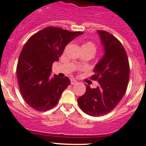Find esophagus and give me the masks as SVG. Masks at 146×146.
I'll return each mask as SVG.
<instances>
[{
  "instance_id": "34e87169",
  "label": "esophagus",
  "mask_w": 146,
  "mask_h": 146,
  "mask_svg": "<svg viewBox=\"0 0 146 146\" xmlns=\"http://www.w3.org/2000/svg\"><path fill=\"white\" fill-rule=\"evenodd\" d=\"M77 83H78V81L76 80H75V79H71V80H70V83H71L72 85H75V84H76Z\"/></svg>"
}]
</instances>
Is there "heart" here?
Returning <instances> with one entry per match:
<instances>
[{
	"label": "heart",
	"mask_w": 146,
	"mask_h": 146,
	"mask_svg": "<svg viewBox=\"0 0 146 146\" xmlns=\"http://www.w3.org/2000/svg\"><path fill=\"white\" fill-rule=\"evenodd\" d=\"M83 46H86V47H88V48H90L93 49V50H95V46H94V45H93V43H90V42H89V43H86V44H84V45H83Z\"/></svg>",
	"instance_id": "heart-1"
}]
</instances>
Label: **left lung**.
<instances>
[{"mask_svg": "<svg viewBox=\"0 0 146 146\" xmlns=\"http://www.w3.org/2000/svg\"><path fill=\"white\" fill-rule=\"evenodd\" d=\"M103 56L95 66L92 79L98 82L96 88L87 86L78 103L85 113L100 116L111 112L125 95L129 80L128 56L121 42L109 33L98 31Z\"/></svg>", "mask_w": 146, "mask_h": 146, "instance_id": "8db88e82", "label": "left lung"}]
</instances>
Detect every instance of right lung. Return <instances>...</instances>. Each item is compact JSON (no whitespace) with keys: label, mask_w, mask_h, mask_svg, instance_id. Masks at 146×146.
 <instances>
[{"label":"right lung","mask_w":146,"mask_h":146,"mask_svg":"<svg viewBox=\"0 0 146 146\" xmlns=\"http://www.w3.org/2000/svg\"><path fill=\"white\" fill-rule=\"evenodd\" d=\"M83 32L47 27L31 36L20 54L17 66L19 88L25 101L38 111L56 106L70 85L68 77H50L52 66L58 61L66 45Z\"/></svg>","instance_id":"1"}]
</instances>
